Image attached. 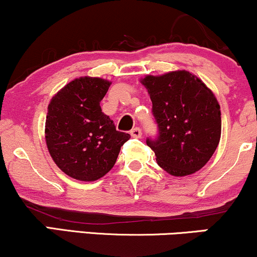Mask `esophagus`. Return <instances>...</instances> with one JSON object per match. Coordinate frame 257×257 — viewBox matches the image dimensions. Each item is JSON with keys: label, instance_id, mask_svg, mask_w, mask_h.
<instances>
[{"label": "esophagus", "instance_id": "34e87169", "mask_svg": "<svg viewBox=\"0 0 257 257\" xmlns=\"http://www.w3.org/2000/svg\"><path fill=\"white\" fill-rule=\"evenodd\" d=\"M131 135L133 138H141V135H142V132H141V129L140 128H133L132 131H131Z\"/></svg>", "mask_w": 257, "mask_h": 257}]
</instances>
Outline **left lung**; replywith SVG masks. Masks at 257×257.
I'll return each mask as SVG.
<instances>
[{"label":"left lung","mask_w":257,"mask_h":257,"mask_svg":"<svg viewBox=\"0 0 257 257\" xmlns=\"http://www.w3.org/2000/svg\"><path fill=\"white\" fill-rule=\"evenodd\" d=\"M140 81L159 128L158 138L146 141L158 165L176 177L199 171L220 141L221 113L215 95L188 70L147 75Z\"/></svg>","instance_id":"obj_1"}]
</instances>
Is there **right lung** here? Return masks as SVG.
<instances>
[{
    "mask_svg": "<svg viewBox=\"0 0 257 257\" xmlns=\"http://www.w3.org/2000/svg\"><path fill=\"white\" fill-rule=\"evenodd\" d=\"M111 81L81 76L52 97L45 120V141L52 160L74 179L93 182L115 165L131 135L116 131L100 101Z\"/></svg>",
    "mask_w": 257,
    "mask_h": 257,
    "instance_id": "1",
    "label": "right lung"
}]
</instances>
